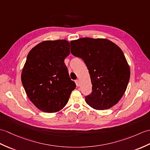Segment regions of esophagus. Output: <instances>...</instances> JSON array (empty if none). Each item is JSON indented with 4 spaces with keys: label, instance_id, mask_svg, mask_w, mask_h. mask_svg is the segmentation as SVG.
<instances>
[{
    "label": "esophagus",
    "instance_id": "1",
    "mask_svg": "<svg viewBox=\"0 0 150 150\" xmlns=\"http://www.w3.org/2000/svg\"><path fill=\"white\" fill-rule=\"evenodd\" d=\"M75 83H76V86H77V87H79L80 86V82H79V81H78V80H76V81H75Z\"/></svg>",
    "mask_w": 150,
    "mask_h": 150
}]
</instances>
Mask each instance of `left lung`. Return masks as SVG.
Wrapping results in <instances>:
<instances>
[{"label":"left lung","instance_id":"1","mask_svg":"<svg viewBox=\"0 0 150 150\" xmlns=\"http://www.w3.org/2000/svg\"><path fill=\"white\" fill-rule=\"evenodd\" d=\"M71 53L81 58L88 68L92 93L86 102L95 110L116 105L126 91L130 69L123 51L105 38H80L70 41Z\"/></svg>","mask_w":150,"mask_h":150}]
</instances>
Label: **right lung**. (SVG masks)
I'll return each mask as SVG.
<instances>
[{"label": "right lung", "mask_w": 150, "mask_h": 150, "mask_svg": "<svg viewBox=\"0 0 150 150\" xmlns=\"http://www.w3.org/2000/svg\"><path fill=\"white\" fill-rule=\"evenodd\" d=\"M69 45L66 40L44 41L27 55L21 80L28 98L45 112L63 109L75 89L64 62L70 52Z\"/></svg>", "instance_id": "add662e5"}]
</instances>
